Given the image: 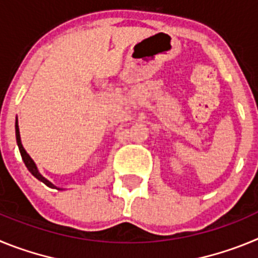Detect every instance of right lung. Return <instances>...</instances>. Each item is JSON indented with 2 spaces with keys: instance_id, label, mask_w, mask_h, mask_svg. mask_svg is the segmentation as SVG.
<instances>
[{
  "instance_id": "1",
  "label": "right lung",
  "mask_w": 258,
  "mask_h": 258,
  "mask_svg": "<svg viewBox=\"0 0 258 258\" xmlns=\"http://www.w3.org/2000/svg\"><path fill=\"white\" fill-rule=\"evenodd\" d=\"M15 134H17V142H18V147H19V151H20V155H22V159L23 161H24V164H26V166L28 168L29 172L32 173V174L35 175L36 178L40 179L41 182H44L46 186H49V187H54V184L51 183V182L47 181L46 178H44L42 175L40 174V172L37 170V166H36L35 161L32 160L31 156H29L28 154L26 152V150H24V147L22 146V142H20V134H19V127H18V121H17V125H15Z\"/></svg>"
}]
</instances>
